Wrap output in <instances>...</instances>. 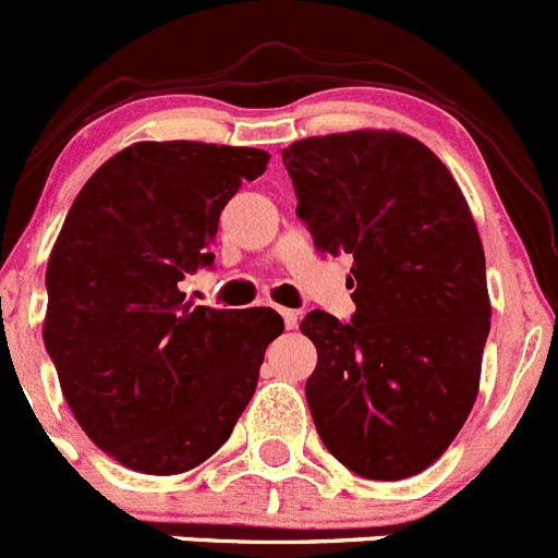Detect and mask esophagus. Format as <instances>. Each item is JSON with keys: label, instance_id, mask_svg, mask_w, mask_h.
I'll use <instances>...</instances> for the list:
<instances>
[{"label": "esophagus", "instance_id": "obj_1", "mask_svg": "<svg viewBox=\"0 0 558 558\" xmlns=\"http://www.w3.org/2000/svg\"><path fill=\"white\" fill-rule=\"evenodd\" d=\"M279 314H281V319H284V328L287 330H292L298 325V312L295 308H279Z\"/></svg>", "mask_w": 558, "mask_h": 558}]
</instances>
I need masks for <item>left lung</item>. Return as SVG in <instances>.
Returning <instances> with one entry per match:
<instances>
[{
  "mask_svg": "<svg viewBox=\"0 0 558 558\" xmlns=\"http://www.w3.org/2000/svg\"><path fill=\"white\" fill-rule=\"evenodd\" d=\"M281 162L314 246L352 255L350 323L319 308L301 323L317 347L314 426L361 477H412L477 399L490 301L472 211L442 159L401 132L306 137Z\"/></svg>",
  "mask_w": 558,
  "mask_h": 558,
  "instance_id": "1",
  "label": "left lung"
}]
</instances>
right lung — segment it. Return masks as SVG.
Returning <instances> with one entry per match:
<instances>
[{
    "mask_svg": "<svg viewBox=\"0 0 558 558\" xmlns=\"http://www.w3.org/2000/svg\"><path fill=\"white\" fill-rule=\"evenodd\" d=\"M268 151L143 141L70 206L51 257L43 341L86 437L143 474L217 453L255 396L274 308L192 306L181 279L214 266L219 214Z\"/></svg>",
    "mask_w": 558,
    "mask_h": 558,
    "instance_id": "right-lung-1",
    "label": "right lung"
}]
</instances>
